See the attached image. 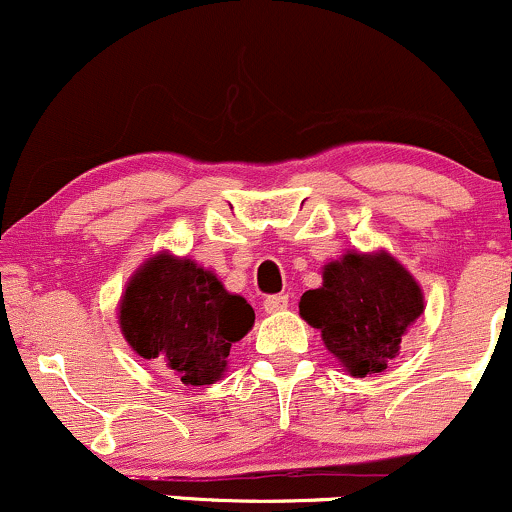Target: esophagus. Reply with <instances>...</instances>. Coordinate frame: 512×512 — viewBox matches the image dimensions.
Returning <instances> with one entry per match:
<instances>
[{
	"mask_svg": "<svg viewBox=\"0 0 512 512\" xmlns=\"http://www.w3.org/2000/svg\"><path fill=\"white\" fill-rule=\"evenodd\" d=\"M286 307H288V295L279 293V295H267V298H264V312H269V315L286 310Z\"/></svg>",
	"mask_w": 512,
	"mask_h": 512,
	"instance_id": "obj_1",
	"label": "esophagus"
}]
</instances>
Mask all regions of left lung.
Wrapping results in <instances>:
<instances>
[{"instance_id":"left-lung-1","label":"left lung","mask_w":512,"mask_h":512,"mask_svg":"<svg viewBox=\"0 0 512 512\" xmlns=\"http://www.w3.org/2000/svg\"><path fill=\"white\" fill-rule=\"evenodd\" d=\"M422 310L420 286L386 252H348L326 264L322 288L300 298V315L322 331L326 348L353 377L386 369Z\"/></svg>"}]
</instances>
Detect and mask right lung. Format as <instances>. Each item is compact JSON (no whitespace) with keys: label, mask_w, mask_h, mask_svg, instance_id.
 Segmentation results:
<instances>
[{"label":"right lung","mask_w":512,"mask_h":512,"mask_svg":"<svg viewBox=\"0 0 512 512\" xmlns=\"http://www.w3.org/2000/svg\"><path fill=\"white\" fill-rule=\"evenodd\" d=\"M255 312L190 260L157 255L133 276L121 300V331L145 360L183 384H214L231 343L250 331Z\"/></svg>","instance_id":"1"}]
</instances>
